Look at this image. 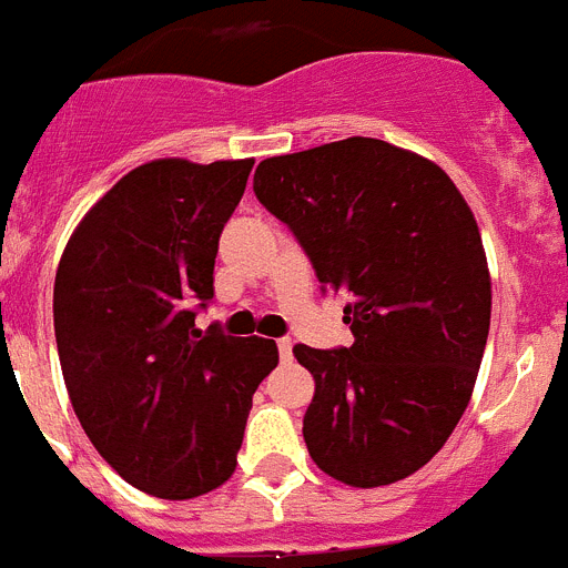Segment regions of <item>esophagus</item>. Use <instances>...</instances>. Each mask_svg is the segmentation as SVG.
<instances>
[{
    "mask_svg": "<svg viewBox=\"0 0 568 568\" xmlns=\"http://www.w3.org/2000/svg\"><path fill=\"white\" fill-rule=\"evenodd\" d=\"M278 356L281 362H290V358H293V342H290V338H278Z\"/></svg>",
    "mask_w": 568,
    "mask_h": 568,
    "instance_id": "1",
    "label": "esophagus"
}]
</instances>
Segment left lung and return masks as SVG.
<instances>
[{
    "label": "left lung",
    "mask_w": 568,
    "mask_h": 568,
    "mask_svg": "<svg viewBox=\"0 0 568 568\" xmlns=\"http://www.w3.org/2000/svg\"><path fill=\"white\" fill-rule=\"evenodd\" d=\"M255 197L293 230L353 344H295L316 379L310 457L338 483L390 486L443 448L468 408L491 324L474 212L428 158L347 138L261 160Z\"/></svg>",
    "instance_id": "obj_1"
}]
</instances>
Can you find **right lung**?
I'll list each match as a JSON object with an SVG mask.
<instances>
[{"mask_svg": "<svg viewBox=\"0 0 568 568\" xmlns=\"http://www.w3.org/2000/svg\"><path fill=\"white\" fill-rule=\"evenodd\" d=\"M252 163L132 169L85 212L57 266L53 333L77 419L125 483L160 500L224 486L252 394L278 365L273 338L195 327Z\"/></svg>", "mask_w": 568, "mask_h": 568, "instance_id": "right-lung-1", "label": "right lung"}]
</instances>
